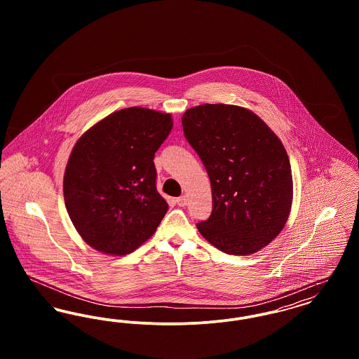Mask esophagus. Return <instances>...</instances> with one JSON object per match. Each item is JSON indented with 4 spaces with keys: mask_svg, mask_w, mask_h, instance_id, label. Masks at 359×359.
<instances>
[{
    "mask_svg": "<svg viewBox=\"0 0 359 359\" xmlns=\"http://www.w3.org/2000/svg\"><path fill=\"white\" fill-rule=\"evenodd\" d=\"M176 203L180 205V207L187 205V196H180V198H177V199H176Z\"/></svg>",
    "mask_w": 359,
    "mask_h": 359,
    "instance_id": "esophagus-1",
    "label": "esophagus"
}]
</instances>
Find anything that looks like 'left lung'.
Segmentation results:
<instances>
[{
	"instance_id": "1",
	"label": "left lung",
	"mask_w": 359,
	"mask_h": 359,
	"mask_svg": "<svg viewBox=\"0 0 359 359\" xmlns=\"http://www.w3.org/2000/svg\"><path fill=\"white\" fill-rule=\"evenodd\" d=\"M182 123L212 189V211L196 223L199 233L223 253H256L290 217L293 183L283 142L253 111L234 104L191 107Z\"/></svg>"
}]
</instances>
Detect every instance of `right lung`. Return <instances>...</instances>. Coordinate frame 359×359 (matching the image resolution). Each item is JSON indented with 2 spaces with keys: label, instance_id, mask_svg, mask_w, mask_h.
I'll return each mask as SVG.
<instances>
[{
  "label": "right lung",
  "instance_id": "obj_1",
  "mask_svg": "<svg viewBox=\"0 0 359 359\" xmlns=\"http://www.w3.org/2000/svg\"><path fill=\"white\" fill-rule=\"evenodd\" d=\"M171 114L128 107L76 141L65 171L69 219L87 245L125 256L154 236L168 211L156 188L154 154L171 133Z\"/></svg>",
  "mask_w": 359,
  "mask_h": 359
}]
</instances>
